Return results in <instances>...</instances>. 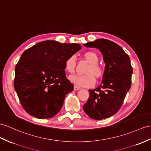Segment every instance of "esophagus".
Masks as SVG:
<instances>
[{
	"mask_svg": "<svg viewBox=\"0 0 151 151\" xmlns=\"http://www.w3.org/2000/svg\"><path fill=\"white\" fill-rule=\"evenodd\" d=\"M80 89H81L80 87H78V86H74V90H75V91H78V90H80Z\"/></svg>",
	"mask_w": 151,
	"mask_h": 151,
	"instance_id": "obj_1",
	"label": "esophagus"
}]
</instances>
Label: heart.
<instances>
[{
  "mask_svg": "<svg viewBox=\"0 0 151 151\" xmlns=\"http://www.w3.org/2000/svg\"><path fill=\"white\" fill-rule=\"evenodd\" d=\"M86 60L89 65L85 69L83 75H72L69 76V80L72 82L83 87H91L95 83V79L101 78L104 75L105 69L98 64L99 57L94 52L88 51L83 54ZM65 70L69 73H73L75 70L76 59L74 56L69 57L65 60Z\"/></svg>",
  "mask_w": 151,
  "mask_h": 151,
  "instance_id": "b5f03b06",
  "label": "heart"
}]
</instances>
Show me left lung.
Segmentation results:
<instances>
[{
  "label": "left lung",
  "instance_id": "obj_1",
  "mask_svg": "<svg viewBox=\"0 0 151 151\" xmlns=\"http://www.w3.org/2000/svg\"><path fill=\"white\" fill-rule=\"evenodd\" d=\"M83 45L99 49L105 63L102 83L96 88L88 90L89 98L83 106V110L95 120L109 118L121 109L131 87L133 69L130 59L121 46L105 39Z\"/></svg>",
  "mask_w": 151,
  "mask_h": 151
}]
</instances>
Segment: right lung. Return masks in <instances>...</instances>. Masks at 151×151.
<instances>
[{
    "label": "right lung",
    "mask_w": 151,
    "mask_h": 151,
    "mask_svg": "<svg viewBox=\"0 0 151 151\" xmlns=\"http://www.w3.org/2000/svg\"><path fill=\"white\" fill-rule=\"evenodd\" d=\"M81 49L77 43L42 41L26 50L15 67L14 87L21 105L38 119L55 116L74 88L66 78L65 60Z\"/></svg>",
    "instance_id": "add662e5"
}]
</instances>
